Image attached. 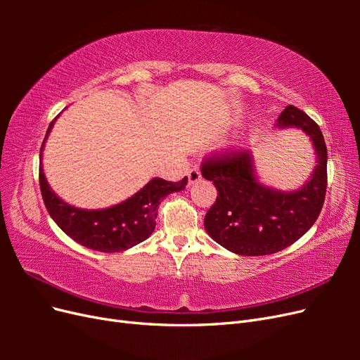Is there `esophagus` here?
Listing matches in <instances>:
<instances>
[{
  "label": "esophagus",
  "instance_id": "obj_1",
  "mask_svg": "<svg viewBox=\"0 0 360 360\" xmlns=\"http://www.w3.org/2000/svg\"><path fill=\"white\" fill-rule=\"evenodd\" d=\"M188 179H189V186H192V184H195L201 179V171L198 168H192L188 172Z\"/></svg>",
  "mask_w": 360,
  "mask_h": 360
}]
</instances>
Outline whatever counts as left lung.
<instances>
[{
	"label": "left lung",
	"instance_id": "8db88e82",
	"mask_svg": "<svg viewBox=\"0 0 360 360\" xmlns=\"http://www.w3.org/2000/svg\"><path fill=\"white\" fill-rule=\"evenodd\" d=\"M278 129L296 127L307 134L317 160L307 183L299 189L281 191L261 183L254 156H217L202 163V177L217 191L204 217L205 231L237 255L275 254L292 245L317 221L328 188V148L319 124L296 106L281 112Z\"/></svg>",
	"mask_w": 360,
	"mask_h": 360
}]
</instances>
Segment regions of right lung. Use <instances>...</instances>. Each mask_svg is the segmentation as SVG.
<instances>
[{"instance_id":"add662e5","label":"right lung","mask_w":360,"mask_h":360,"mask_svg":"<svg viewBox=\"0 0 360 360\" xmlns=\"http://www.w3.org/2000/svg\"><path fill=\"white\" fill-rule=\"evenodd\" d=\"M57 118L58 117L53 118L48 127L40 148V158ZM39 181L48 213L64 233L89 249L99 250V252H120V250H126L144 242L151 236L156 226L160 201L169 193L180 192L186 188L188 177L176 183L155 177L132 197L99 210L79 209L63 201L49 186L43 172V165L40 167Z\"/></svg>"}]
</instances>
